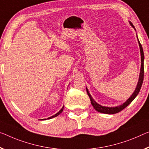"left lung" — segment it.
Instances as JSON below:
<instances>
[{
    "label": "left lung",
    "mask_w": 149,
    "mask_h": 149,
    "mask_svg": "<svg viewBox=\"0 0 149 149\" xmlns=\"http://www.w3.org/2000/svg\"><path fill=\"white\" fill-rule=\"evenodd\" d=\"M130 24L131 25L132 28H133L134 30L136 31L135 28L133 26V24L130 21H129ZM137 37V36H136ZM137 40H138V42L139 45V48H140V52H141V70H140V74H139V81L138 83H137L136 87L135 88V90L133 92V93L132 94V95L128 98V99L126 100V101L123 103V104H120L119 106L117 107H104V106H102V105L99 104L97 103V102L95 101V100L93 99V98L92 97V96L91 95L90 93L88 92V88H86V92H87V94L88 95L89 98L91 99V104L94 107L96 111H97L98 112L101 113H104V114H115L117 113H119L120 111H122V110L126 108L128 105H129L130 102H131L132 100H133L135 97L138 95V94L139 93V91L141 90V88L142 86V84H143V79H144V59H145V56H144V52H143V47H142V45L139 42V40L138 39V37H137Z\"/></svg>",
    "instance_id": "1"
}]
</instances>
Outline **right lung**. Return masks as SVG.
<instances>
[{"instance_id": "right-lung-1", "label": "right lung", "mask_w": 149, "mask_h": 149, "mask_svg": "<svg viewBox=\"0 0 149 149\" xmlns=\"http://www.w3.org/2000/svg\"><path fill=\"white\" fill-rule=\"evenodd\" d=\"M63 109H64V106L63 107V108H62L60 111H59L58 113H57L56 114H54V115H53V116H51V117H49V118H47V119H51V118H54V117H56V116H57L58 115H59V114H60L63 111ZM42 120H46V118H45V119H42Z\"/></svg>"}]
</instances>
